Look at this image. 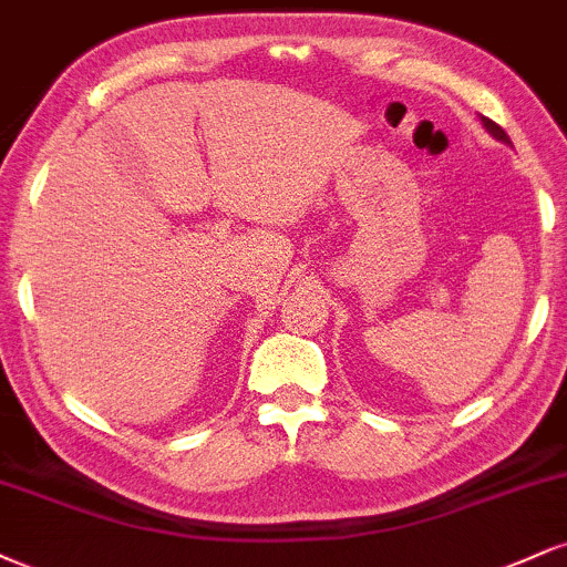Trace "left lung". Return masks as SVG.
Instances as JSON below:
<instances>
[{
	"mask_svg": "<svg viewBox=\"0 0 567 567\" xmlns=\"http://www.w3.org/2000/svg\"><path fill=\"white\" fill-rule=\"evenodd\" d=\"M483 126H486L488 132L496 136V140H502V142H509V136L504 134V128H502L499 124H494V121H491V118H483Z\"/></svg>",
	"mask_w": 567,
	"mask_h": 567,
	"instance_id": "left-lung-1",
	"label": "left lung"
}]
</instances>
